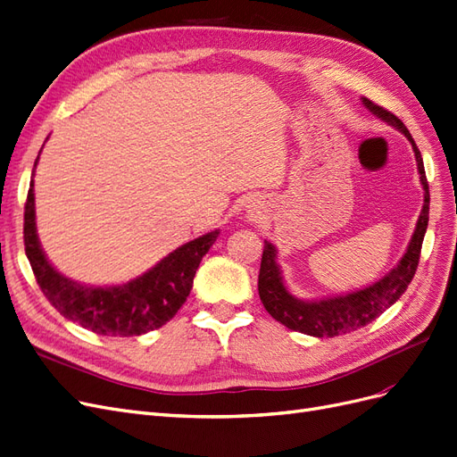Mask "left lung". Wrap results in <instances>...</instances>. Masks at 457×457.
Segmentation results:
<instances>
[{
	"label": "left lung",
	"mask_w": 457,
	"mask_h": 457,
	"mask_svg": "<svg viewBox=\"0 0 457 457\" xmlns=\"http://www.w3.org/2000/svg\"><path fill=\"white\" fill-rule=\"evenodd\" d=\"M363 104L367 105L369 112H372L376 117L389 122L391 127L401 130L408 141L412 144L420 181L423 185V208L418 219L416 230L412 234V240L408 244L406 253L399 261V264L389 274H386L382 279H378L372 286L359 289L348 295H340L333 298H323V301H298L295 298L287 287L283 286L279 266L276 262V247L264 240L262 259H261V272H259V296L261 303L266 308L270 316L286 325L291 330H298L310 337L318 338H330L352 333L361 327L369 325L376 318L384 313L393 303H397L401 295L411 286V281L416 274L423 236H426L428 223H429V185L426 178V168H423V159L418 145L408 132V129L403 124L399 117L393 115L382 105H376L369 98H363Z\"/></svg>",
	"instance_id": "1"
}]
</instances>
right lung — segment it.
<instances>
[{
  "instance_id": "1",
  "label": "right lung",
  "mask_w": 457,
  "mask_h": 457,
  "mask_svg": "<svg viewBox=\"0 0 457 457\" xmlns=\"http://www.w3.org/2000/svg\"><path fill=\"white\" fill-rule=\"evenodd\" d=\"M34 202L31 179L24 206V247L37 286L62 316L104 337H139L174 318L193 289L202 257L219 236V230H212L183 244L144 276L122 286L88 287L62 276L46 261L36 232Z\"/></svg>"
}]
</instances>
